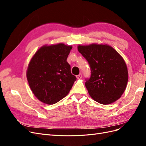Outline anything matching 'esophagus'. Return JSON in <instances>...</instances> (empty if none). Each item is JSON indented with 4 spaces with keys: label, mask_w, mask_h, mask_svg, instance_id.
<instances>
[{
    "label": "esophagus",
    "mask_w": 146,
    "mask_h": 146,
    "mask_svg": "<svg viewBox=\"0 0 146 146\" xmlns=\"http://www.w3.org/2000/svg\"><path fill=\"white\" fill-rule=\"evenodd\" d=\"M76 77H77V79H80V78L82 77V74H78V76H76Z\"/></svg>",
    "instance_id": "obj_1"
}]
</instances>
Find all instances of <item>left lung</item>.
Masks as SVG:
<instances>
[{
  "mask_svg": "<svg viewBox=\"0 0 146 146\" xmlns=\"http://www.w3.org/2000/svg\"><path fill=\"white\" fill-rule=\"evenodd\" d=\"M77 48L91 68V77L85 82L90 96L104 105L118 100L129 79L127 65L121 55L107 44L79 45Z\"/></svg>",
  "mask_w": 146,
  "mask_h": 146,
  "instance_id": "1",
  "label": "left lung"
}]
</instances>
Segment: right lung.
I'll list each match as a JSON object with an SVG mask.
<instances>
[{
	"label": "right lung",
	"instance_id": "1",
	"mask_svg": "<svg viewBox=\"0 0 146 146\" xmlns=\"http://www.w3.org/2000/svg\"><path fill=\"white\" fill-rule=\"evenodd\" d=\"M72 48L63 43L45 45L31 59L27 78L31 90L42 102L57 103L68 94L76 80L66 61Z\"/></svg>",
	"mask_w": 146,
	"mask_h": 146
}]
</instances>
